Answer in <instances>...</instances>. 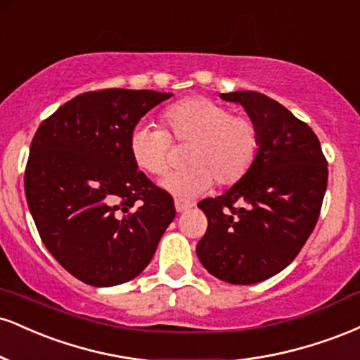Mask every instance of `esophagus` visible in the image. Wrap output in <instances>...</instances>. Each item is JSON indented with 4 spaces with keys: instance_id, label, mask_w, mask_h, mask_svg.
Masks as SVG:
<instances>
[{
    "instance_id": "1",
    "label": "esophagus",
    "mask_w": 360,
    "mask_h": 360,
    "mask_svg": "<svg viewBox=\"0 0 360 360\" xmlns=\"http://www.w3.org/2000/svg\"><path fill=\"white\" fill-rule=\"evenodd\" d=\"M174 206H176L177 213H184V212H188V210L193 208V203L188 200H183V198H176Z\"/></svg>"
}]
</instances>
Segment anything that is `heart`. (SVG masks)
I'll return each instance as SVG.
<instances>
[{
    "label": "heart",
    "instance_id": "obj_1",
    "mask_svg": "<svg viewBox=\"0 0 360 360\" xmlns=\"http://www.w3.org/2000/svg\"><path fill=\"white\" fill-rule=\"evenodd\" d=\"M164 128L139 123L128 139L131 160L150 176L166 174L171 164V135L191 143L186 160L191 164L162 181L166 191L179 198H194L208 191L214 179L230 186L249 172L259 152V130L254 120L232 115L226 106L196 96L167 106Z\"/></svg>",
    "mask_w": 360,
    "mask_h": 360
}]
</instances>
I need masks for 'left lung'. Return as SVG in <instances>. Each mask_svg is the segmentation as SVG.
<instances>
[{
  "instance_id": "8db88e82",
  "label": "left lung",
  "mask_w": 360,
  "mask_h": 360,
  "mask_svg": "<svg viewBox=\"0 0 360 360\" xmlns=\"http://www.w3.org/2000/svg\"><path fill=\"white\" fill-rule=\"evenodd\" d=\"M243 106L259 130V152L240 181L198 203L208 218L196 254L210 274L255 284L295 260L315 229L328 169L316 135L291 111L255 91L220 94Z\"/></svg>"
}]
</instances>
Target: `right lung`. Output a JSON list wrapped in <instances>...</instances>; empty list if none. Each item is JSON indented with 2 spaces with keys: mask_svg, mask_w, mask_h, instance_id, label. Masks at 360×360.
Returning <instances> with one entry per match:
<instances>
[{
  "mask_svg": "<svg viewBox=\"0 0 360 360\" xmlns=\"http://www.w3.org/2000/svg\"><path fill=\"white\" fill-rule=\"evenodd\" d=\"M171 93L91 91L37 130L25 194L40 238L65 271L96 288L131 281L176 217L172 196L131 160L128 139Z\"/></svg>",
  "mask_w": 360,
  "mask_h": 360,
  "instance_id": "add662e5",
  "label": "right lung"
}]
</instances>
